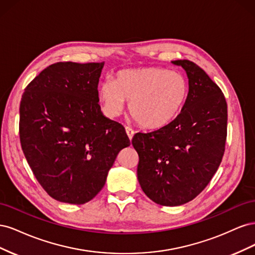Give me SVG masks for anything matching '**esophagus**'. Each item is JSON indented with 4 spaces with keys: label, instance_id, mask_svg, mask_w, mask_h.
I'll return each instance as SVG.
<instances>
[{
    "label": "esophagus",
    "instance_id": "34e87169",
    "mask_svg": "<svg viewBox=\"0 0 255 255\" xmlns=\"http://www.w3.org/2000/svg\"><path fill=\"white\" fill-rule=\"evenodd\" d=\"M126 132H127L128 136V138H129V140H132V138H133V136H134V134H135L134 129L130 128L129 127H127V128H126Z\"/></svg>",
    "mask_w": 255,
    "mask_h": 255
}]
</instances>
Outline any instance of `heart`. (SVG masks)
Instances as JSON below:
<instances>
[{
	"instance_id": "1",
	"label": "heart",
	"mask_w": 255,
	"mask_h": 255,
	"mask_svg": "<svg viewBox=\"0 0 255 255\" xmlns=\"http://www.w3.org/2000/svg\"><path fill=\"white\" fill-rule=\"evenodd\" d=\"M189 95V82L182 72L159 67L121 70L116 81L103 83L99 99L110 117L122 113L126 101L129 114L140 127L161 128L183 111Z\"/></svg>"
}]
</instances>
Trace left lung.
<instances>
[{
	"label": "left lung",
	"mask_w": 255,
	"mask_h": 255,
	"mask_svg": "<svg viewBox=\"0 0 255 255\" xmlns=\"http://www.w3.org/2000/svg\"><path fill=\"white\" fill-rule=\"evenodd\" d=\"M171 63L186 71V104L168 126L132 139L141 189L164 206L191 201L210 183L225 153L228 123L226 98L203 69L187 59Z\"/></svg>",
	"instance_id": "8db88e82"
}]
</instances>
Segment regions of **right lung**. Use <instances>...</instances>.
I'll return each instance as SVG.
<instances>
[{"instance_id": "add662e5", "label": "right lung", "mask_w": 255, "mask_h": 255, "mask_svg": "<svg viewBox=\"0 0 255 255\" xmlns=\"http://www.w3.org/2000/svg\"><path fill=\"white\" fill-rule=\"evenodd\" d=\"M104 63H56L25 88L20 141L37 181L59 202L84 204L104 186L118 153L129 145L120 123L99 105Z\"/></svg>"}]
</instances>
